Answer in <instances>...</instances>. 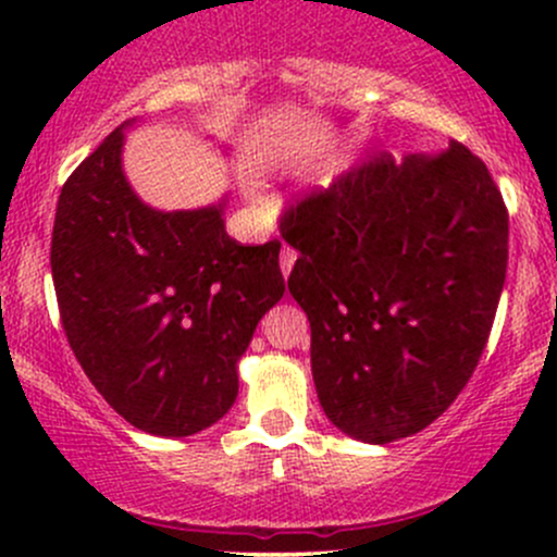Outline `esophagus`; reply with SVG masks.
Returning a JSON list of instances; mask_svg holds the SVG:
<instances>
[{"instance_id":"obj_1","label":"esophagus","mask_w":557,"mask_h":557,"mask_svg":"<svg viewBox=\"0 0 557 557\" xmlns=\"http://www.w3.org/2000/svg\"><path fill=\"white\" fill-rule=\"evenodd\" d=\"M294 263H296V250H294V247L283 245V250H280V269H283L285 277H288V274H290Z\"/></svg>"}]
</instances>
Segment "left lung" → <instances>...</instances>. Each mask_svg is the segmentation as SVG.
<instances>
[{
    "label": "left lung",
    "mask_w": 557,
    "mask_h": 557,
    "mask_svg": "<svg viewBox=\"0 0 557 557\" xmlns=\"http://www.w3.org/2000/svg\"><path fill=\"white\" fill-rule=\"evenodd\" d=\"M288 290L310 318L325 418L369 445L434 423L474 374L507 277L509 215L487 166L450 143L339 174L280 218Z\"/></svg>",
    "instance_id": "1"
}]
</instances>
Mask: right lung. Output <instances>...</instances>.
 <instances>
[{"instance_id": "obj_1", "label": "right lung", "mask_w": 557, "mask_h": 557, "mask_svg": "<svg viewBox=\"0 0 557 557\" xmlns=\"http://www.w3.org/2000/svg\"><path fill=\"white\" fill-rule=\"evenodd\" d=\"M121 148L123 126L61 188L50 239L61 325L83 372L134 429L199 434L232 409L237 361L283 299L280 243L228 237L223 201L143 205Z\"/></svg>"}]
</instances>
